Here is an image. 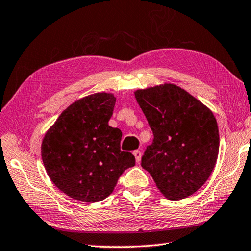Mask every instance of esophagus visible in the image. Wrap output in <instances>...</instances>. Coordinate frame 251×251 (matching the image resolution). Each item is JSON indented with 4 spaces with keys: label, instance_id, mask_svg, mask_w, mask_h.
<instances>
[{
    "label": "esophagus",
    "instance_id": "esophagus-1",
    "mask_svg": "<svg viewBox=\"0 0 251 251\" xmlns=\"http://www.w3.org/2000/svg\"><path fill=\"white\" fill-rule=\"evenodd\" d=\"M134 156H135V160H136V162L137 163H140L141 162V158H142V152L140 150H136V151H134Z\"/></svg>",
    "mask_w": 251,
    "mask_h": 251
}]
</instances>
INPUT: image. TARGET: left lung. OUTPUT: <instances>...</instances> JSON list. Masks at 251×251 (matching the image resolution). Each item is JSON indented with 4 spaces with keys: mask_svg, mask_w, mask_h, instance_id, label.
<instances>
[{
    "mask_svg": "<svg viewBox=\"0 0 251 251\" xmlns=\"http://www.w3.org/2000/svg\"><path fill=\"white\" fill-rule=\"evenodd\" d=\"M154 140L142 156L169 200L192 196L208 180L219 153L217 119L208 107L173 83L135 91Z\"/></svg>",
    "mask_w": 251,
    "mask_h": 251,
    "instance_id": "1",
    "label": "left lung"
}]
</instances>
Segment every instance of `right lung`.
I'll return each mask as SVG.
<instances>
[{
    "mask_svg": "<svg viewBox=\"0 0 251 251\" xmlns=\"http://www.w3.org/2000/svg\"><path fill=\"white\" fill-rule=\"evenodd\" d=\"M116 97L97 93L71 104L43 137L41 156L50 180L67 196L98 202L114 191L119 176L135 165L121 151V129L108 125Z\"/></svg>",
    "mask_w": 251,
    "mask_h": 251,
    "instance_id": "obj_1",
    "label": "right lung"
}]
</instances>
